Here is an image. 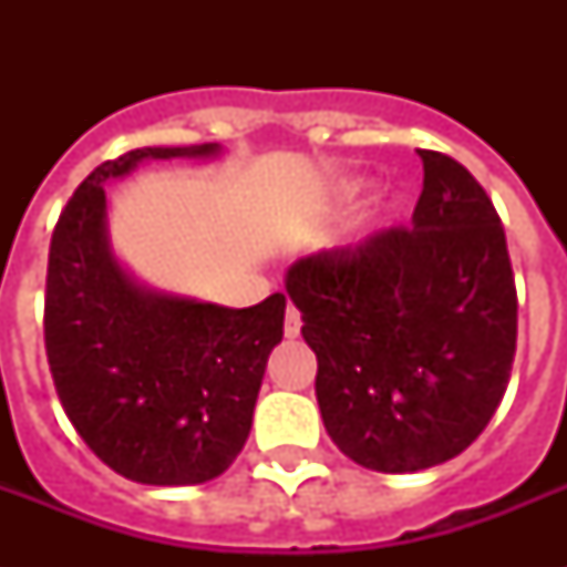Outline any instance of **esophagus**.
I'll return each instance as SVG.
<instances>
[{
	"mask_svg": "<svg viewBox=\"0 0 567 567\" xmlns=\"http://www.w3.org/2000/svg\"><path fill=\"white\" fill-rule=\"evenodd\" d=\"M300 311L293 309V306H288V311H285V338H297L300 336Z\"/></svg>",
	"mask_w": 567,
	"mask_h": 567,
	"instance_id": "obj_1",
	"label": "esophagus"
}]
</instances>
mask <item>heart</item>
I'll return each instance as SVG.
<instances>
[{
  "label": "heart",
  "instance_id": "1",
  "mask_svg": "<svg viewBox=\"0 0 567 567\" xmlns=\"http://www.w3.org/2000/svg\"><path fill=\"white\" fill-rule=\"evenodd\" d=\"M355 190H359V185H350V194H355Z\"/></svg>",
  "mask_w": 567,
  "mask_h": 567
}]
</instances>
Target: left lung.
<instances>
[{
    "label": "left lung",
    "mask_w": 567,
    "mask_h": 567,
    "mask_svg": "<svg viewBox=\"0 0 567 567\" xmlns=\"http://www.w3.org/2000/svg\"><path fill=\"white\" fill-rule=\"evenodd\" d=\"M412 226L293 261L320 417L355 465L412 474L471 447L509 385L518 293L501 217L450 155L417 150Z\"/></svg>",
    "instance_id": "obj_1"
}]
</instances>
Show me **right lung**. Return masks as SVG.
I'll list each match as a JSON object with an SVG mask.
<instances>
[{
  "mask_svg": "<svg viewBox=\"0 0 567 567\" xmlns=\"http://www.w3.org/2000/svg\"><path fill=\"white\" fill-rule=\"evenodd\" d=\"M217 144L144 146L75 188L49 244V371L66 417L96 456L144 485H196L235 462L252 426L285 297L249 309L137 285L109 244L105 182L150 158H212Z\"/></svg>",
  "mask_w": 567,
  "mask_h": 567,
  "instance_id": "1",
  "label": "right lung"
}]
</instances>
